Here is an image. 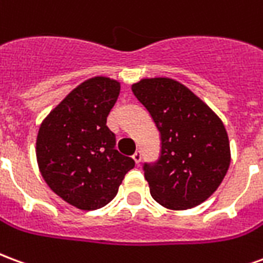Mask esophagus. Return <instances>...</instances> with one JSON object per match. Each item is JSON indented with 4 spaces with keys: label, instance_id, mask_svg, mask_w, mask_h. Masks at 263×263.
<instances>
[{
    "label": "esophagus",
    "instance_id": "obj_1",
    "mask_svg": "<svg viewBox=\"0 0 263 263\" xmlns=\"http://www.w3.org/2000/svg\"><path fill=\"white\" fill-rule=\"evenodd\" d=\"M132 159L135 160V163H137V165H139V163H141V159H142V154H141L139 151H137L135 154L132 155Z\"/></svg>",
    "mask_w": 263,
    "mask_h": 263
}]
</instances>
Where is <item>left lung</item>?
I'll return each mask as SVG.
<instances>
[{
    "instance_id": "1",
    "label": "left lung",
    "mask_w": 263,
    "mask_h": 263,
    "mask_svg": "<svg viewBox=\"0 0 263 263\" xmlns=\"http://www.w3.org/2000/svg\"><path fill=\"white\" fill-rule=\"evenodd\" d=\"M132 92L160 132V158L145 163L152 197L166 209L187 210L205 201L226 177L230 141L220 117L190 88L169 79H142Z\"/></svg>"
}]
</instances>
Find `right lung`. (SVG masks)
I'll return each instance as SVG.
<instances>
[{"mask_svg": "<svg viewBox=\"0 0 263 263\" xmlns=\"http://www.w3.org/2000/svg\"><path fill=\"white\" fill-rule=\"evenodd\" d=\"M120 90V81L91 77L71 90L39 126L41 175L76 209L90 211L108 204L135 166L132 158L115 149V135L107 126Z\"/></svg>", "mask_w": 263, "mask_h": 263, "instance_id": "add662e5", "label": "right lung"}]
</instances>
